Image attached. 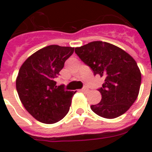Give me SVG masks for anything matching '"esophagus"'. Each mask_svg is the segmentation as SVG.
Listing matches in <instances>:
<instances>
[{
    "label": "esophagus",
    "mask_w": 152,
    "mask_h": 152,
    "mask_svg": "<svg viewBox=\"0 0 152 152\" xmlns=\"http://www.w3.org/2000/svg\"><path fill=\"white\" fill-rule=\"evenodd\" d=\"M82 91H83V93H88V91H89V89H88V88H83V89H82Z\"/></svg>",
    "instance_id": "esophagus-1"
}]
</instances>
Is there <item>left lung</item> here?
I'll return each mask as SVG.
<instances>
[{
  "mask_svg": "<svg viewBox=\"0 0 152 152\" xmlns=\"http://www.w3.org/2000/svg\"><path fill=\"white\" fill-rule=\"evenodd\" d=\"M75 52L92 69L94 75L105 78L100 102L91 106L100 117L113 119L122 115L138 97L141 72L132 57L122 49L106 42L95 41Z\"/></svg>",
  "mask_w": 152,
  "mask_h": 152,
  "instance_id": "1",
  "label": "left lung"
}]
</instances>
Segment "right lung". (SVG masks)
I'll return each instance as SVG.
<instances>
[{
  "label": "right lung",
  "instance_id": "right-lung-1",
  "mask_svg": "<svg viewBox=\"0 0 152 152\" xmlns=\"http://www.w3.org/2000/svg\"><path fill=\"white\" fill-rule=\"evenodd\" d=\"M73 47L50 45L31 55L20 67L15 85L27 111L37 121L53 124L64 118L76 91H64L55 79Z\"/></svg>",
  "mask_w": 152,
  "mask_h": 152
}]
</instances>
